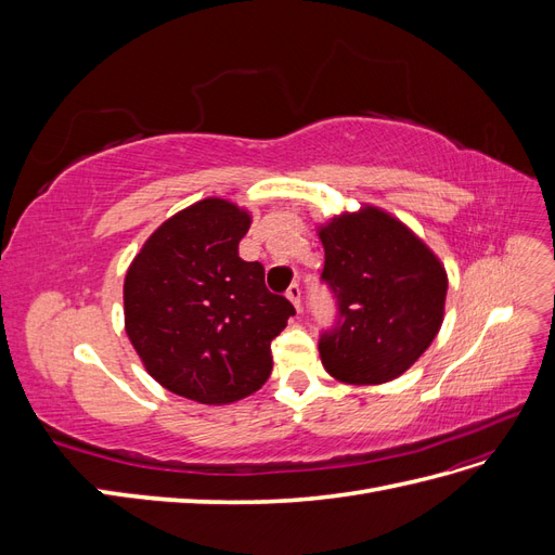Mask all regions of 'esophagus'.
<instances>
[{
	"label": "esophagus",
	"mask_w": 555,
	"mask_h": 555,
	"mask_svg": "<svg viewBox=\"0 0 555 555\" xmlns=\"http://www.w3.org/2000/svg\"><path fill=\"white\" fill-rule=\"evenodd\" d=\"M287 298L292 300L294 308L300 312V306H304V304H300V287H298V284H292V287L287 289Z\"/></svg>",
	"instance_id": "1"
}]
</instances>
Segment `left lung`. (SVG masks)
Returning <instances> with one entry per match:
<instances>
[{"label": "left lung", "mask_w": 555, "mask_h": 555, "mask_svg": "<svg viewBox=\"0 0 555 555\" xmlns=\"http://www.w3.org/2000/svg\"><path fill=\"white\" fill-rule=\"evenodd\" d=\"M322 282L335 322L319 335L326 371L347 384L402 375L435 340L444 317L447 273L414 233L373 206L319 229Z\"/></svg>", "instance_id": "1"}]
</instances>
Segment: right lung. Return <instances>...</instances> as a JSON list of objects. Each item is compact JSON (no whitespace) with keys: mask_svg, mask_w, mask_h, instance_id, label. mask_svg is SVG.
Masks as SVG:
<instances>
[{"mask_svg":"<svg viewBox=\"0 0 555 555\" xmlns=\"http://www.w3.org/2000/svg\"><path fill=\"white\" fill-rule=\"evenodd\" d=\"M247 229L245 210L204 198L166 220L125 278V328L147 373L206 405L261 389L271 343L296 314L266 289L263 266L238 257Z\"/></svg>","mask_w":555,"mask_h":555,"instance_id":"1","label":"right lung"}]
</instances>
